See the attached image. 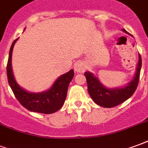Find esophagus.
I'll return each mask as SVG.
<instances>
[{
  "instance_id": "obj_1",
  "label": "esophagus",
  "mask_w": 148,
  "mask_h": 148,
  "mask_svg": "<svg viewBox=\"0 0 148 148\" xmlns=\"http://www.w3.org/2000/svg\"><path fill=\"white\" fill-rule=\"evenodd\" d=\"M74 70L76 73H83L85 70V67L82 62H77L74 65Z\"/></svg>"
}]
</instances>
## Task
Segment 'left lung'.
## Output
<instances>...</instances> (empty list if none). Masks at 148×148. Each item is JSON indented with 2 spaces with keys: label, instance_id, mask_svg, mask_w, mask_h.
I'll return each instance as SVG.
<instances>
[{
  "label": "left lung",
  "instance_id": "8db88e82",
  "mask_svg": "<svg viewBox=\"0 0 148 148\" xmlns=\"http://www.w3.org/2000/svg\"><path fill=\"white\" fill-rule=\"evenodd\" d=\"M122 31L128 34V32L125 29H122ZM141 66L142 60L140 55L139 54V61L133 79L125 87L111 89L104 87L100 83L99 79L92 73L86 72L84 75L87 79V89L90 96L97 105L106 108H111L122 103L129 99L134 94L135 90H136L140 79Z\"/></svg>",
  "mask_w": 148,
  "mask_h": 148
}]
</instances>
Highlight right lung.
I'll list each match as a JSON object with an SVG mask.
<instances>
[{
    "label": "right lung",
    "mask_w": 148,
    "mask_h": 148,
    "mask_svg": "<svg viewBox=\"0 0 148 148\" xmlns=\"http://www.w3.org/2000/svg\"><path fill=\"white\" fill-rule=\"evenodd\" d=\"M17 40L18 38L12 44L7 64L8 81L15 96L23 107L32 112L46 114L57 112L62 107L65 101L68 87L74 76V71L70 70L69 72L61 75L46 91L40 93H31L27 91L18 85L14 78L12 69V53Z\"/></svg>",
    "instance_id": "obj_1"
}]
</instances>
